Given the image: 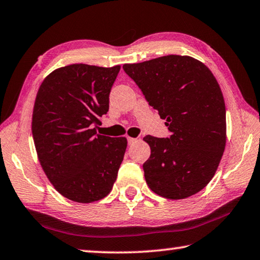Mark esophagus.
<instances>
[{
  "mask_svg": "<svg viewBox=\"0 0 260 260\" xmlns=\"http://www.w3.org/2000/svg\"><path fill=\"white\" fill-rule=\"evenodd\" d=\"M127 141H128V144H133V143H135L136 141H138V139H134V138H127Z\"/></svg>",
  "mask_w": 260,
  "mask_h": 260,
  "instance_id": "1",
  "label": "esophagus"
}]
</instances>
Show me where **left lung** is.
I'll return each instance as SVG.
<instances>
[{
    "instance_id": "8db88e82",
    "label": "left lung",
    "mask_w": 260,
    "mask_h": 260,
    "mask_svg": "<svg viewBox=\"0 0 260 260\" xmlns=\"http://www.w3.org/2000/svg\"><path fill=\"white\" fill-rule=\"evenodd\" d=\"M122 69L171 132L166 139H143L151 149L143 164L149 188L170 200L201 191L226 146V108L217 79L190 56H162Z\"/></svg>"
}]
</instances>
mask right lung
Here are the masks:
<instances>
[{
    "label": "right lung",
    "instance_id": "right-lung-1",
    "mask_svg": "<svg viewBox=\"0 0 260 260\" xmlns=\"http://www.w3.org/2000/svg\"><path fill=\"white\" fill-rule=\"evenodd\" d=\"M119 70L59 68L45 78L35 99L32 134L39 161L56 190L78 203L109 195L124 159L126 138L96 134Z\"/></svg>",
    "mask_w": 260,
    "mask_h": 260
}]
</instances>
